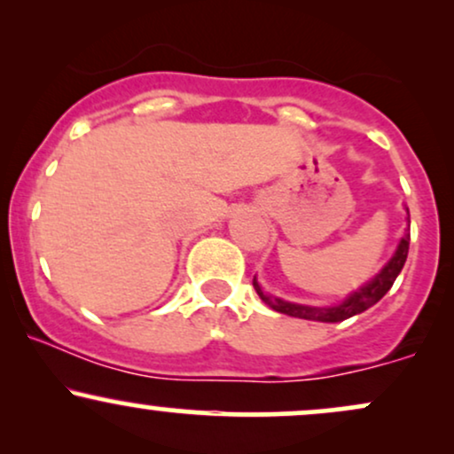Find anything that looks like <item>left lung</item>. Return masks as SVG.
Masks as SVG:
<instances>
[{
    "instance_id": "left-lung-1",
    "label": "left lung",
    "mask_w": 454,
    "mask_h": 454,
    "mask_svg": "<svg viewBox=\"0 0 454 454\" xmlns=\"http://www.w3.org/2000/svg\"><path fill=\"white\" fill-rule=\"evenodd\" d=\"M408 222H410V213H408ZM408 249H410V232H405V237L401 239L397 245V252L395 256L384 264V269L373 278L372 281L361 286L356 293H352L350 296L341 301L340 305H331V307H309V305H299V303H288V301L278 299V296L264 294L260 284L254 278V288L260 299L267 303L270 309L279 311V314L293 316V317H303V320H316V322H341L348 320V317L363 314L364 309H369L372 305H376L384 294L393 288L395 279L403 269L405 258H408Z\"/></svg>"
}]
</instances>
